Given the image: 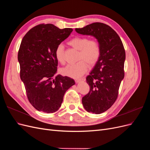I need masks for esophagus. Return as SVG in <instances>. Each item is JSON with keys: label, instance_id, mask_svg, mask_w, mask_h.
<instances>
[{"label": "esophagus", "instance_id": "1", "mask_svg": "<svg viewBox=\"0 0 150 150\" xmlns=\"http://www.w3.org/2000/svg\"><path fill=\"white\" fill-rule=\"evenodd\" d=\"M75 81L76 83H79L81 82V81H85V79H77L75 80Z\"/></svg>", "mask_w": 150, "mask_h": 150}]
</instances>
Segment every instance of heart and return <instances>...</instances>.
<instances>
[{
	"mask_svg": "<svg viewBox=\"0 0 150 150\" xmlns=\"http://www.w3.org/2000/svg\"><path fill=\"white\" fill-rule=\"evenodd\" d=\"M71 46L79 51L76 64H69L61 70L62 74L72 78H78L83 76L88 71V65L93 66L99 60L101 55V48L99 43L94 40L84 37H76L68 42ZM57 61L62 64L65 63L64 46L59 44L55 50Z\"/></svg>",
	"mask_w": 150,
	"mask_h": 150,
	"instance_id": "obj_1",
	"label": "heart"
}]
</instances>
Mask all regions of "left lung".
<instances>
[{"label":"left lung","mask_w":150,"mask_h":150,"mask_svg":"<svg viewBox=\"0 0 150 150\" xmlns=\"http://www.w3.org/2000/svg\"><path fill=\"white\" fill-rule=\"evenodd\" d=\"M75 30L78 34L96 38L101 48L100 57L86 77L90 91L82 99L86 111L101 114L116 100L120 84L124 79L126 54L123 44L111 27L101 22H94Z\"/></svg>","instance_id":"left-lung-1"}]
</instances>
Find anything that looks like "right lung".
I'll return each instance as SVG.
<instances>
[{
    "mask_svg": "<svg viewBox=\"0 0 150 150\" xmlns=\"http://www.w3.org/2000/svg\"><path fill=\"white\" fill-rule=\"evenodd\" d=\"M71 28L60 29L51 24L31 29L22 40L18 52L21 79L29 102L39 111L52 113L61 106L74 79L57 73L55 50L69 37Z\"/></svg>",
    "mask_w": 150,
    "mask_h": 150,
    "instance_id": "1",
    "label": "right lung"
}]
</instances>
